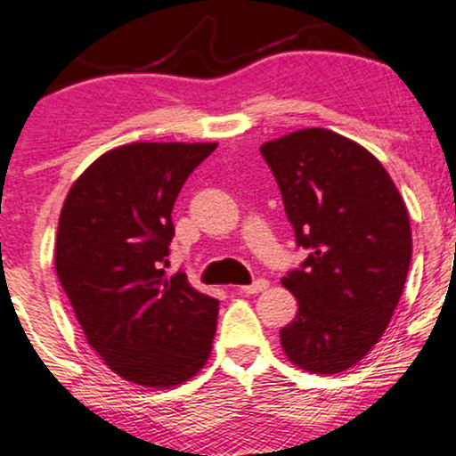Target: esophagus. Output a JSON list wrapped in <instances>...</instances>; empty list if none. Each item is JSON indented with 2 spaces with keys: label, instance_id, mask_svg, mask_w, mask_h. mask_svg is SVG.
<instances>
[{
  "label": "esophagus",
  "instance_id": "1",
  "mask_svg": "<svg viewBox=\"0 0 456 456\" xmlns=\"http://www.w3.org/2000/svg\"><path fill=\"white\" fill-rule=\"evenodd\" d=\"M267 287H270V282L265 281V278H259V281H255L252 284H246V287H240V293L244 295H256V293H263Z\"/></svg>",
  "mask_w": 456,
  "mask_h": 456
}]
</instances>
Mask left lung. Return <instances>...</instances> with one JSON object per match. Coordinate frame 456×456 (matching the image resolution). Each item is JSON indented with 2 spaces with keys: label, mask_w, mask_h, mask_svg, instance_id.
Returning <instances> with one entry per match:
<instances>
[{
  "label": "left lung",
  "mask_w": 456,
  "mask_h": 456,
  "mask_svg": "<svg viewBox=\"0 0 456 456\" xmlns=\"http://www.w3.org/2000/svg\"><path fill=\"white\" fill-rule=\"evenodd\" d=\"M261 155L310 250L282 278L299 304L282 350L301 370L339 374L376 346L397 308L412 259L408 210L382 163L329 129L293 131Z\"/></svg>",
  "instance_id": "1"
}]
</instances>
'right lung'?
Masks as SVG:
<instances>
[{"mask_svg": "<svg viewBox=\"0 0 456 456\" xmlns=\"http://www.w3.org/2000/svg\"><path fill=\"white\" fill-rule=\"evenodd\" d=\"M216 144L135 142L91 163L59 216L54 267L91 348L114 374L166 388L210 356L218 301L166 278L172 208Z\"/></svg>", "mask_w": 456, "mask_h": 456, "instance_id": "1", "label": "right lung"}]
</instances>
